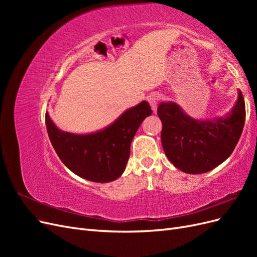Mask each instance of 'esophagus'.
Segmentation results:
<instances>
[{"label": "esophagus", "mask_w": 257, "mask_h": 257, "mask_svg": "<svg viewBox=\"0 0 257 257\" xmlns=\"http://www.w3.org/2000/svg\"><path fill=\"white\" fill-rule=\"evenodd\" d=\"M162 99V95L159 94V93H152V94L148 97V102L150 103L151 105V108L154 113H157V110H158V105H159V102Z\"/></svg>", "instance_id": "esophagus-1"}]
</instances>
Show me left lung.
<instances>
[{
	"mask_svg": "<svg viewBox=\"0 0 257 257\" xmlns=\"http://www.w3.org/2000/svg\"><path fill=\"white\" fill-rule=\"evenodd\" d=\"M163 149L175 167L186 174H204L226 161L234 151L245 121L242 93L231 111L213 119H194L175 102L162 103Z\"/></svg>",
	"mask_w": 257,
	"mask_h": 257,
	"instance_id": "8db88e82",
	"label": "left lung"
}]
</instances>
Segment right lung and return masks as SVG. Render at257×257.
I'll return each instance as SVG.
<instances>
[{"mask_svg":"<svg viewBox=\"0 0 257 257\" xmlns=\"http://www.w3.org/2000/svg\"><path fill=\"white\" fill-rule=\"evenodd\" d=\"M151 114L149 103L143 100L95 133L80 135L61 131L48 111L46 126L54 151L71 172L92 182L107 183L124 173L132 141L143 121Z\"/></svg>","mask_w":257,"mask_h":257,"instance_id":"1","label":"right lung"}]
</instances>
